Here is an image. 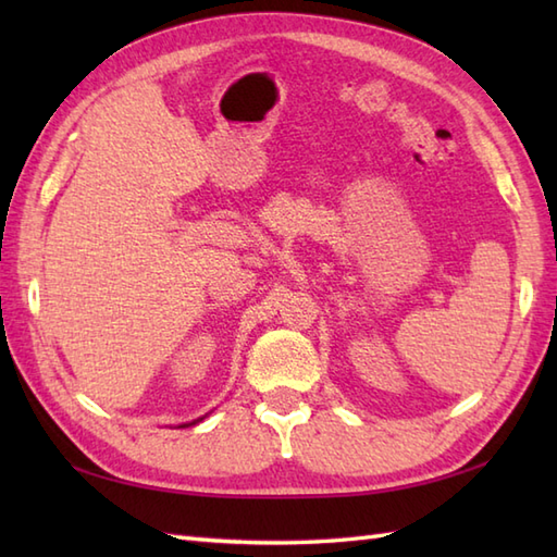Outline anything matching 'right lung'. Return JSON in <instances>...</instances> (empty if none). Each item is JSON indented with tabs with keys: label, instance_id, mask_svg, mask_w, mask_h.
<instances>
[{
	"label": "right lung",
	"instance_id": "1",
	"mask_svg": "<svg viewBox=\"0 0 557 557\" xmlns=\"http://www.w3.org/2000/svg\"><path fill=\"white\" fill-rule=\"evenodd\" d=\"M203 419H206V417H200V419H196V421H191V423H182V429H184V425H196L198 421H203Z\"/></svg>",
	"mask_w": 557,
	"mask_h": 557
}]
</instances>
